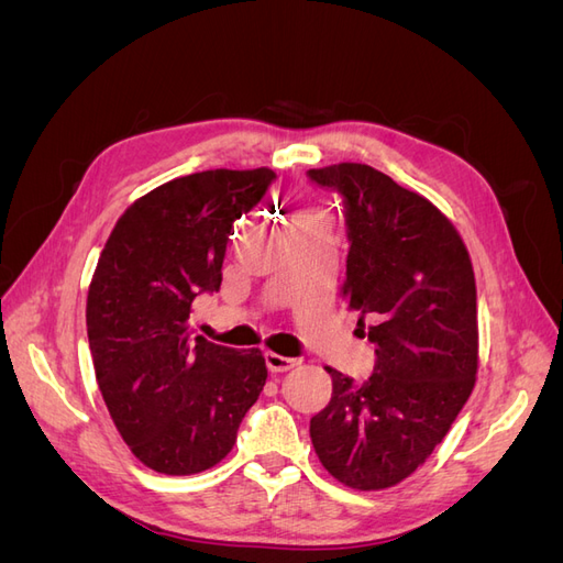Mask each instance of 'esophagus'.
I'll use <instances>...</instances> for the list:
<instances>
[{
	"label": "esophagus",
	"instance_id": "obj_1",
	"mask_svg": "<svg viewBox=\"0 0 563 563\" xmlns=\"http://www.w3.org/2000/svg\"><path fill=\"white\" fill-rule=\"evenodd\" d=\"M265 364L272 373H286L298 366V360H294V356H282L277 352H265Z\"/></svg>",
	"mask_w": 563,
	"mask_h": 563
}]
</instances>
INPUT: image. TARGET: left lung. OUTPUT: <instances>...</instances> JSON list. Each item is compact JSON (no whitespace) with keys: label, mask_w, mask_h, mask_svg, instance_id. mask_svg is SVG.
Instances as JSON below:
<instances>
[{"label":"left lung","mask_w":563,"mask_h":563,"mask_svg":"<svg viewBox=\"0 0 563 563\" xmlns=\"http://www.w3.org/2000/svg\"><path fill=\"white\" fill-rule=\"evenodd\" d=\"M340 197L347 272L340 296L376 345L366 383L329 368L333 395L310 420L314 451L340 484L380 490L413 474L472 395L479 354L470 253L441 213L366 164L310 168Z\"/></svg>","instance_id":"obj_1"}]
</instances>
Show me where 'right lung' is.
Returning <instances> with one entry per match:
<instances>
[{
	"instance_id": "1",
	"label": "right lung",
	"mask_w": 563,
	"mask_h": 563,
	"mask_svg": "<svg viewBox=\"0 0 563 563\" xmlns=\"http://www.w3.org/2000/svg\"><path fill=\"white\" fill-rule=\"evenodd\" d=\"M275 172H201L159 185L117 220L87 298L96 380L133 455L162 474H197L223 460L267 368L187 319L218 294L234 223L269 190Z\"/></svg>"
}]
</instances>
